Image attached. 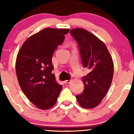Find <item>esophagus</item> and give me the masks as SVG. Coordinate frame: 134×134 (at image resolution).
Masks as SVG:
<instances>
[{
  "label": "esophagus",
  "instance_id": "1",
  "mask_svg": "<svg viewBox=\"0 0 134 134\" xmlns=\"http://www.w3.org/2000/svg\"><path fill=\"white\" fill-rule=\"evenodd\" d=\"M71 82V80H65L64 83H69Z\"/></svg>",
  "mask_w": 134,
  "mask_h": 134
}]
</instances>
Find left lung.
Wrapping results in <instances>:
<instances>
[{
	"instance_id": "1",
	"label": "left lung",
	"mask_w": 134,
	"mask_h": 134,
	"mask_svg": "<svg viewBox=\"0 0 134 134\" xmlns=\"http://www.w3.org/2000/svg\"><path fill=\"white\" fill-rule=\"evenodd\" d=\"M70 33L78 44L83 68L90 71L82 77L84 90L76 97L82 107L93 108L100 103L110 87L113 60L104 43L90 32L75 28Z\"/></svg>"
}]
</instances>
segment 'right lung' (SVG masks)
Returning <instances> with one entry per match:
<instances>
[{"instance_id": "1", "label": "right lung", "mask_w": 134, "mask_h": 134, "mask_svg": "<svg viewBox=\"0 0 134 134\" xmlns=\"http://www.w3.org/2000/svg\"><path fill=\"white\" fill-rule=\"evenodd\" d=\"M69 31L44 28L30 37L17 54L15 68L20 87L30 101L40 109L52 108L62 89L52 72V58Z\"/></svg>"}]
</instances>
